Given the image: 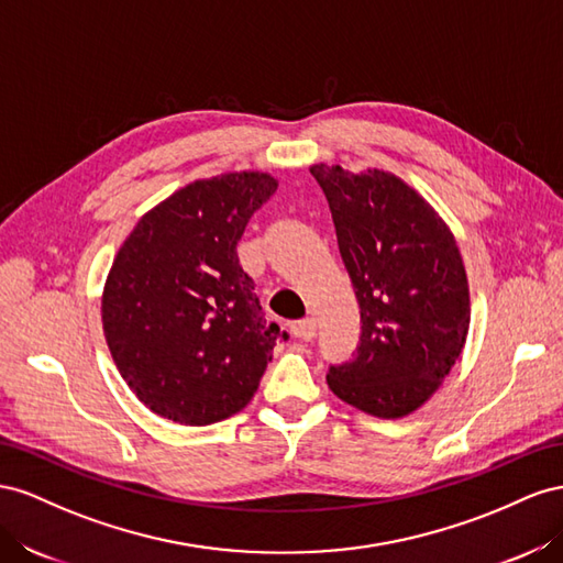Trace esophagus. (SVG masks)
Instances as JSON below:
<instances>
[{
	"label": "esophagus",
	"instance_id": "34e87169",
	"mask_svg": "<svg viewBox=\"0 0 563 563\" xmlns=\"http://www.w3.org/2000/svg\"><path fill=\"white\" fill-rule=\"evenodd\" d=\"M316 328L318 325H316L313 318H303V320H297V323L292 325V334L301 342H311L316 336Z\"/></svg>",
	"mask_w": 563,
	"mask_h": 563
}]
</instances>
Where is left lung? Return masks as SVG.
<instances>
[{"label":"left lung","instance_id":"1","mask_svg":"<svg viewBox=\"0 0 563 563\" xmlns=\"http://www.w3.org/2000/svg\"><path fill=\"white\" fill-rule=\"evenodd\" d=\"M361 307L356 356L330 389L375 417H404L441 387L470 330V287L453 233L398 176L313 165Z\"/></svg>","mask_w":563,"mask_h":563}]
</instances>
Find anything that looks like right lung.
Listing matches in <instances>:
<instances>
[{
	"instance_id": "obj_1",
	"label": "right lung",
	"mask_w": 563,
	"mask_h": 563,
	"mask_svg": "<svg viewBox=\"0 0 563 563\" xmlns=\"http://www.w3.org/2000/svg\"><path fill=\"white\" fill-rule=\"evenodd\" d=\"M276 188L264 172L188 184L141 217L112 262L106 342L130 389L165 420L205 427L243 410L287 340L235 252Z\"/></svg>"
}]
</instances>
